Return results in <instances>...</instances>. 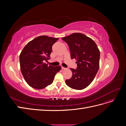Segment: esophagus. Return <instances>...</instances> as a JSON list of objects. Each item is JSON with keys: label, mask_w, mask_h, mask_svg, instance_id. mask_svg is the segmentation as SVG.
Returning <instances> with one entry per match:
<instances>
[{"label": "esophagus", "mask_w": 126, "mask_h": 126, "mask_svg": "<svg viewBox=\"0 0 126 126\" xmlns=\"http://www.w3.org/2000/svg\"><path fill=\"white\" fill-rule=\"evenodd\" d=\"M62 69H63V70H66L67 68H64V67H62Z\"/></svg>", "instance_id": "esophagus-1"}]
</instances>
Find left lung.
Returning <instances> with one entry per match:
<instances>
[{"mask_svg": "<svg viewBox=\"0 0 126 126\" xmlns=\"http://www.w3.org/2000/svg\"><path fill=\"white\" fill-rule=\"evenodd\" d=\"M62 39L69 46L71 58L75 59L76 69L71 68L70 79L66 85L72 89L82 90L92 82L99 67L100 51L94 41L80 33H74Z\"/></svg>", "mask_w": 126, "mask_h": 126, "instance_id": "8db88e82", "label": "left lung"}]
</instances>
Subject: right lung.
Segmentation results:
<instances>
[{"instance_id": "add662e5", "label": "right lung", "mask_w": 126, "mask_h": 126, "mask_svg": "<svg viewBox=\"0 0 126 126\" xmlns=\"http://www.w3.org/2000/svg\"><path fill=\"white\" fill-rule=\"evenodd\" d=\"M58 40L56 38L41 36L26 45L19 56L22 75L28 84L33 88L41 89L52 83L61 66L46 64L50 58L52 46Z\"/></svg>"}]
</instances>
